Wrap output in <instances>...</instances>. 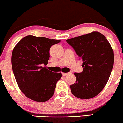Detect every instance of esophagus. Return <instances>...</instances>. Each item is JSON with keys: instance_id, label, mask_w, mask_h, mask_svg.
Here are the masks:
<instances>
[{"instance_id": "esophagus-1", "label": "esophagus", "mask_w": 123, "mask_h": 123, "mask_svg": "<svg viewBox=\"0 0 123 123\" xmlns=\"http://www.w3.org/2000/svg\"><path fill=\"white\" fill-rule=\"evenodd\" d=\"M69 73H62V75L63 76H67L68 75V74H69Z\"/></svg>"}]
</instances>
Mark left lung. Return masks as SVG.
Wrapping results in <instances>:
<instances>
[{
  "instance_id": "left-lung-1",
  "label": "left lung",
  "mask_w": 123,
  "mask_h": 123,
  "mask_svg": "<svg viewBox=\"0 0 123 123\" xmlns=\"http://www.w3.org/2000/svg\"><path fill=\"white\" fill-rule=\"evenodd\" d=\"M66 42L83 61L82 72L74 73L76 81L70 86L71 92L80 99L92 98L101 92L111 75L114 63L112 48L98 32L68 39Z\"/></svg>"
}]
</instances>
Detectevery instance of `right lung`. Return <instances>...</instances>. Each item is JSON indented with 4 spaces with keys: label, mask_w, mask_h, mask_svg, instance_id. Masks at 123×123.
<instances>
[{
    "label": "right lung",
    "mask_w": 123,
    "mask_h": 123,
    "mask_svg": "<svg viewBox=\"0 0 123 123\" xmlns=\"http://www.w3.org/2000/svg\"><path fill=\"white\" fill-rule=\"evenodd\" d=\"M60 42V40L28 35L14 48L12 71L18 87L28 98L46 102L54 95L62 74L50 71L45 66L50 58L51 47Z\"/></svg>",
    "instance_id": "right-lung-1"
}]
</instances>
